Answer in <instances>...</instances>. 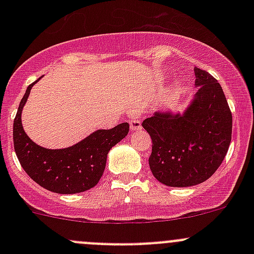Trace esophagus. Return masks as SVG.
I'll return each mask as SVG.
<instances>
[{
    "label": "esophagus",
    "mask_w": 254,
    "mask_h": 254,
    "mask_svg": "<svg viewBox=\"0 0 254 254\" xmlns=\"http://www.w3.org/2000/svg\"><path fill=\"white\" fill-rule=\"evenodd\" d=\"M139 115L140 113L137 111H131L129 114V124H130V129L132 130V131H136V130H140L141 129V122H140L139 119Z\"/></svg>",
    "instance_id": "esophagus-1"
}]
</instances>
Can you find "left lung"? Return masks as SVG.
<instances>
[{
  "label": "left lung",
  "instance_id": "obj_1",
  "mask_svg": "<svg viewBox=\"0 0 254 254\" xmlns=\"http://www.w3.org/2000/svg\"><path fill=\"white\" fill-rule=\"evenodd\" d=\"M195 71L198 92L183 115L156 113L142 122L150 134L148 165L153 177L170 187H191L210 178L231 142L232 114L219 82Z\"/></svg>",
  "mask_w": 254,
  "mask_h": 254
}]
</instances>
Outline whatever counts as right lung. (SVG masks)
Wrapping results in <instances>:
<instances>
[{
  "mask_svg": "<svg viewBox=\"0 0 254 254\" xmlns=\"http://www.w3.org/2000/svg\"><path fill=\"white\" fill-rule=\"evenodd\" d=\"M34 83L28 86L13 122L14 151L20 166L33 181L54 193L75 194L93 188L103 175L109 150L127 136L129 124L123 123L113 129L97 130L67 148L49 150L38 146L25 134L20 120Z\"/></svg>",
  "mask_w": 254,
  "mask_h": 254,
  "instance_id": "obj_1",
  "label": "right lung"
}]
</instances>
